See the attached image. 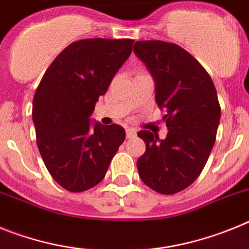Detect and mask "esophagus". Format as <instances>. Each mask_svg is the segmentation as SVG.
Instances as JSON below:
<instances>
[{
  "label": "esophagus",
  "instance_id": "1",
  "mask_svg": "<svg viewBox=\"0 0 249 249\" xmlns=\"http://www.w3.org/2000/svg\"><path fill=\"white\" fill-rule=\"evenodd\" d=\"M126 133H127V138H128V140H132V138L136 137V129L135 128H127Z\"/></svg>",
  "mask_w": 249,
  "mask_h": 249
}]
</instances>
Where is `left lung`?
I'll list each match as a JSON object with an SVG mask.
<instances>
[{
    "instance_id": "obj_1",
    "label": "left lung",
    "mask_w": 249,
    "mask_h": 249,
    "mask_svg": "<svg viewBox=\"0 0 249 249\" xmlns=\"http://www.w3.org/2000/svg\"><path fill=\"white\" fill-rule=\"evenodd\" d=\"M136 56L156 83V102L166 109L164 140L140 131L146 152L137 160L141 179L162 195H175L201 175L221 118L217 91L203 66L186 50L163 41H138Z\"/></svg>"
}]
</instances>
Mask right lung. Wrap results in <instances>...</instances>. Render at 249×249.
Segmentation results:
<instances>
[{
    "instance_id": "add662e5",
    "label": "right lung",
    "mask_w": 249,
    "mask_h": 249,
    "mask_svg": "<svg viewBox=\"0 0 249 249\" xmlns=\"http://www.w3.org/2000/svg\"><path fill=\"white\" fill-rule=\"evenodd\" d=\"M133 39H80L53 59L34 97L36 142L46 168L70 192H83L105 178L126 138L116 123H91L100 96L132 52Z\"/></svg>"
}]
</instances>
